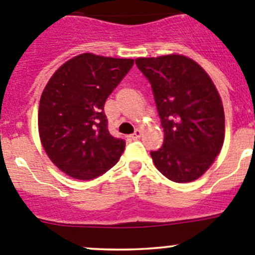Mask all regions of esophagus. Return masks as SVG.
<instances>
[{
	"label": "esophagus",
	"mask_w": 255,
	"mask_h": 255,
	"mask_svg": "<svg viewBox=\"0 0 255 255\" xmlns=\"http://www.w3.org/2000/svg\"><path fill=\"white\" fill-rule=\"evenodd\" d=\"M141 134H142L141 130H140V129H136V130H135L134 134L131 135V139H132V140H137V139H139L140 136H141Z\"/></svg>",
	"instance_id": "esophagus-1"
}]
</instances>
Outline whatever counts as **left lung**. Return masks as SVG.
Wrapping results in <instances>:
<instances>
[{"label":"left lung","mask_w":255,"mask_h":255,"mask_svg":"<svg viewBox=\"0 0 255 255\" xmlns=\"http://www.w3.org/2000/svg\"><path fill=\"white\" fill-rule=\"evenodd\" d=\"M135 62L151 84L164 129V144L150 152L154 165L175 183L196 180L224 142V109L214 82L198 62L179 53Z\"/></svg>","instance_id":"obj_1"}]
</instances>
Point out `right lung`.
<instances>
[{
	"label": "right lung",
	"instance_id": "obj_1",
	"mask_svg": "<svg viewBox=\"0 0 255 255\" xmlns=\"http://www.w3.org/2000/svg\"><path fill=\"white\" fill-rule=\"evenodd\" d=\"M134 65L85 52L59 67L46 84L38 106V134L51 161L79 180H93L120 159L125 140L111 136L106 99Z\"/></svg>",
	"mask_w": 255,
	"mask_h": 255
}]
</instances>
